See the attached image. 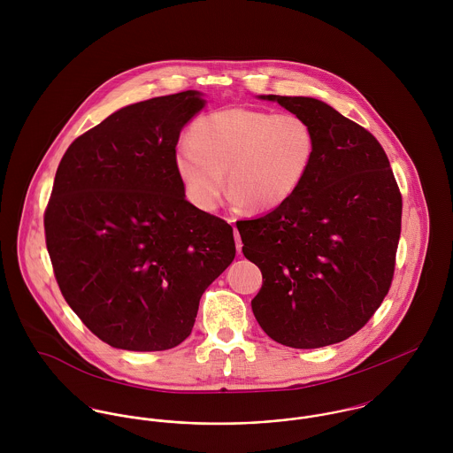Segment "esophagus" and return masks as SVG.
Listing matches in <instances>:
<instances>
[{"label":"esophagus","mask_w":453,"mask_h":453,"mask_svg":"<svg viewBox=\"0 0 453 453\" xmlns=\"http://www.w3.org/2000/svg\"><path fill=\"white\" fill-rule=\"evenodd\" d=\"M230 223H234V219H228ZM234 234H235V246H237V253L242 251V241H241V235L237 232V228H234Z\"/></svg>","instance_id":"esophagus-1"}]
</instances>
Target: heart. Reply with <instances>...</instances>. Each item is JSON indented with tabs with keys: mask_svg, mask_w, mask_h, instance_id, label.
Returning a JSON list of instances; mask_svg holds the SVG:
<instances>
[{
	"mask_svg": "<svg viewBox=\"0 0 453 453\" xmlns=\"http://www.w3.org/2000/svg\"><path fill=\"white\" fill-rule=\"evenodd\" d=\"M318 151L312 126L300 115L226 108L200 117L178 142L174 167L187 198L212 211L225 190L251 211L284 205L305 183Z\"/></svg>",
	"mask_w": 453,
	"mask_h": 453,
	"instance_id": "heart-1",
	"label": "heart"
}]
</instances>
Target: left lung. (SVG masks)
<instances>
[{"label": "left lung", "instance_id": "1", "mask_svg": "<svg viewBox=\"0 0 453 453\" xmlns=\"http://www.w3.org/2000/svg\"><path fill=\"white\" fill-rule=\"evenodd\" d=\"M316 132L314 165L284 205L237 221L263 286L261 329L293 349L347 340L372 319L394 277L403 198L377 137L312 97L261 96Z\"/></svg>", "mask_w": 453, "mask_h": 453}]
</instances>
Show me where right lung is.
I'll list each match as a JSON object with an SVG mask.
<instances>
[{
  "instance_id": "1",
  "label": "right lung",
  "mask_w": 453,
  "mask_h": 453,
  "mask_svg": "<svg viewBox=\"0 0 453 453\" xmlns=\"http://www.w3.org/2000/svg\"><path fill=\"white\" fill-rule=\"evenodd\" d=\"M198 92L135 103L78 135L43 223L67 305L111 347L180 345L209 284L235 258L234 228L185 198L174 167Z\"/></svg>"
}]
</instances>
